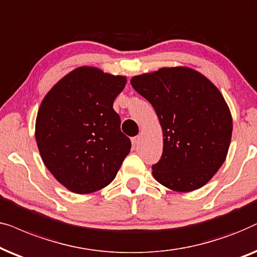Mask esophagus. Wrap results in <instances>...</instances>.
I'll return each mask as SVG.
<instances>
[{
	"mask_svg": "<svg viewBox=\"0 0 257 257\" xmlns=\"http://www.w3.org/2000/svg\"><path fill=\"white\" fill-rule=\"evenodd\" d=\"M140 136H135V138H133L132 139V143H133V146L134 147H138V145L140 143Z\"/></svg>",
	"mask_w": 257,
	"mask_h": 257,
	"instance_id": "obj_1",
	"label": "esophagus"
}]
</instances>
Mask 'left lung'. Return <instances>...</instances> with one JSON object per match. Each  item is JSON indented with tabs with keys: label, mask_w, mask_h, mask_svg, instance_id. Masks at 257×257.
Here are the masks:
<instances>
[{
	"label": "left lung",
	"mask_w": 257,
	"mask_h": 257,
	"mask_svg": "<svg viewBox=\"0 0 257 257\" xmlns=\"http://www.w3.org/2000/svg\"><path fill=\"white\" fill-rule=\"evenodd\" d=\"M133 88L155 109L163 153L153 176L168 189L189 193L209 182L227 157L230 109L213 82L189 67L136 75Z\"/></svg>",
	"instance_id": "left-lung-1"
}]
</instances>
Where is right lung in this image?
<instances>
[{"label":"right lung","mask_w":257,"mask_h":257,"mask_svg":"<svg viewBox=\"0 0 257 257\" xmlns=\"http://www.w3.org/2000/svg\"><path fill=\"white\" fill-rule=\"evenodd\" d=\"M126 77L78 67L41 102L35 139L44 166L75 194L94 193L115 179L132 148L112 109Z\"/></svg>","instance_id":"1"}]
</instances>
